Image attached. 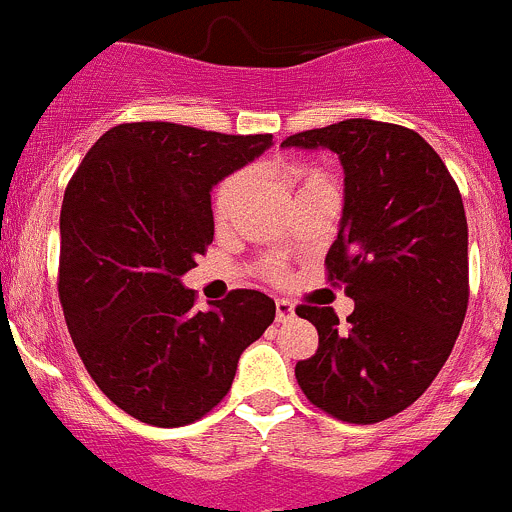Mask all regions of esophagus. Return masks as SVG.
Wrapping results in <instances>:
<instances>
[{"label":"esophagus","instance_id":"1","mask_svg":"<svg viewBox=\"0 0 512 512\" xmlns=\"http://www.w3.org/2000/svg\"><path fill=\"white\" fill-rule=\"evenodd\" d=\"M294 316V304L286 299H276V321H289Z\"/></svg>","mask_w":512,"mask_h":512}]
</instances>
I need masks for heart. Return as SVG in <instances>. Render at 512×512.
I'll return each mask as SVG.
<instances>
[{"instance_id":"1","label":"heart","mask_w":512,"mask_h":512,"mask_svg":"<svg viewBox=\"0 0 512 512\" xmlns=\"http://www.w3.org/2000/svg\"><path fill=\"white\" fill-rule=\"evenodd\" d=\"M286 178H289L291 183L299 188V191L314 186V183H326V180H329L319 168H314V165H306V163L286 165ZM248 180L251 178H248L246 170H236V173L226 175V178L218 183L216 191H213V218H216L218 223H226L228 218L236 213V208L241 206L243 196H246V191H248ZM264 274L269 276V279L281 281L286 276L284 264H281V261L269 259L264 264Z\"/></svg>"}]
</instances>
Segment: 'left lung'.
Here are the masks:
<instances>
[{
	"mask_svg": "<svg viewBox=\"0 0 512 512\" xmlns=\"http://www.w3.org/2000/svg\"><path fill=\"white\" fill-rule=\"evenodd\" d=\"M286 148H329L344 165V213L326 281L354 299L347 326L332 306H296L319 347L296 364L311 405L374 425L422 397L465 321L467 218L460 188L415 130L352 118L289 135Z\"/></svg>",
	"mask_w": 512,
	"mask_h": 512,
	"instance_id": "obj_1",
	"label": "left lung"
}]
</instances>
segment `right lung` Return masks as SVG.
I'll use <instances>...</instances> for the list:
<instances>
[{
    "label": "right lung",
    "mask_w": 512,
    "mask_h": 512,
    "mask_svg": "<svg viewBox=\"0 0 512 512\" xmlns=\"http://www.w3.org/2000/svg\"><path fill=\"white\" fill-rule=\"evenodd\" d=\"M271 140L123 123L67 183L57 276L67 329L92 382L135 420H201L231 389L243 349L274 321V299L261 291L233 289L198 311L196 291L180 284L213 241L211 188Z\"/></svg>",
    "instance_id": "obj_1"
}]
</instances>
